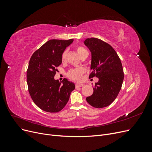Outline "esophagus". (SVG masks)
I'll return each mask as SVG.
<instances>
[{"instance_id":"34e87169","label":"esophagus","mask_w":152,"mask_h":152,"mask_svg":"<svg viewBox=\"0 0 152 152\" xmlns=\"http://www.w3.org/2000/svg\"><path fill=\"white\" fill-rule=\"evenodd\" d=\"M84 86V84H75V87H81Z\"/></svg>"}]
</instances>
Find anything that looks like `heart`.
<instances>
[{"label": "heart", "mask_w": 152, "mask_h": 152, "mask_svg": "<svg viewBox=\"0 0 152 152\" xmlns=\"http://www.w3.org/2000/svg\"><path fill=\"white\" fill-rule=\"evenodd\" d=\"M75 50H76V52L78 54H79V56L80 58L83 57L86 54L88 53H87V50L84 48L80 46V45H77V46H76ZM66 57H67V51L66 50H64L61 54V61L63 63L66 61ZM85 72H86V70L83 68H75L69 71L67 73V75L69 78H70V79L73 80L79 81L81 80L82 75H83V74Z\"/></svg>", "instance_id": "obj_1"}]
</instances>
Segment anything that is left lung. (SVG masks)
<instances>
[{
  "label": "left lung",
  "mask_w": 152,
  "mask_h": 152,
  "mask_svg": "<svg viewBox=\"0 0 152 152\" xmlns=\"http://www.w3.org/2000/svg\"><path fill=\"white\" fill-rule=\"evenodd\" d=\"M84 44L92 55L89 79H99L86 101L94 108L108 107L116 99L122 85L124 73L120 58L111 45L98 38L86 39Z\"/></svg>",
  "instance_id": "1"
}]
</instances>
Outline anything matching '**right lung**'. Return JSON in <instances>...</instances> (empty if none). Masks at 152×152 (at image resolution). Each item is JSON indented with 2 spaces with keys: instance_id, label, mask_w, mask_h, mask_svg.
<instances>
[{
  "instance_id": "add662e5",
  "label": "right lung",
  "mask_w": 152,
  "mask_h": 152,
  "mask_svg": "<svg viewBox=\"0 0 152 152\" xmlns=\"http://www.w3.org/2000/svg\"><path fill=\"white\" fill-rule=\"evenodd\" d=\"M73 40H48L34 53L26 72L30 95L41 110L58 112L65 107L75 84L64 79L61 84L54 77L61 64V54Z\"/></svg>"
}]
</instances>
